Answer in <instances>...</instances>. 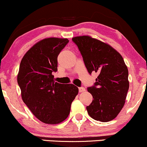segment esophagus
<instances>
[{
    "mask_svg": "<svg viewBox=\"0 0 147 147\" xmlns=\"http://www.w3.org/2000/svg\"><path fill=\"white\" fill-rule=\"evenodd\" d=\"M79 91L80 93L83 92H85V89L84 88V87H79Z\"/></svg>",
    "mask_w": 147,
    "mask_h": 147,
    "instance_id": "34e87169",
    "label": "esophagus"
}]
</instances>
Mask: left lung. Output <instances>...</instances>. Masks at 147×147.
<instances>
[{"instance_id": "1", "label": "left lung", "mask_w": 147, "mask_h": 147, "mask_svg": "<svg viewBox=\"0 0 147 147\" xmlns=\"http://www.w3.org/2000/svg\"><path fill=\"white\" fill-rule=\"evenodd\" d=\"M77 45L87 71L98 74L87 91L93 96L86 107L94 119L107 122L117 116L125 104L129 90L128 70L119 53L107 43L89 36H76Z\"/></svg>"}]
</instances>
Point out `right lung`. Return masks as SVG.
I'll list each match as a JSON object with an SVG mask.
<instances>
[{
    "mask_svg": "<svg viewBox=\"0 0 147 147\" xmlns=\"http://www.w3.org/2000/svg\"><path fill=\"white\" fill-rule=\"evenodd\" d=\"M68 42L67 38H45L31 47L20 63L18 83L22 100L45 123L57 124L66 119L79 92L73 84H61L53 79L57 56Z\"/></svg>",
    "mask_w": 147,
    "mask_h": 147,
    "instance_id": "obj_1",
    "label": "right lung"
}]
</instances>
